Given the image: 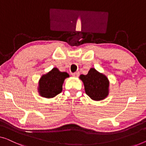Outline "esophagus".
<instances>
[{
	"mask_svg": "<svg viewBox=\"0 0 146 146\" xmlns=\"http://www.w3.org/2000/svg\"><path fill=\"white\" fill-rule=\"evenodd\" d=\"M79 72H75V73H74L73 74H72V76L74 77H75V78H76V77H78V76H79Z\"/></svg>",
	"mask_w": 146,
	"mask_h": 146,
	"instance_id": "1",
	"label": "esophagus"
}]
</instances>
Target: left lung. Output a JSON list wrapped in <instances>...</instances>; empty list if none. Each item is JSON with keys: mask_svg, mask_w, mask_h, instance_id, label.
<instances>
[{"mask_svg": "<svg viewBox=\"0 0 146 146\" xmlns=\"http://www.w3.org/2000/svg\"><path fill=\"white\" fill-rule=\"evenodd\" d=\"M86 94L94 101H101L108 96L109 81L106 76L94 68H90L88 74L80 75Z\"/></svg>", "mask_w": 146, "mask_h": 146, "instance_id": "obj_1", "label": "left lung"}]
</instances>
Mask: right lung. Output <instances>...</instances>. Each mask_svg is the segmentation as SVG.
<instances>
[{"label": "right lung", "instance_id": "right-lung-1", "mask_svg": "<svg viewBox=\"0 0 146 146\" xmlns=\"http://www.w3.org/2000/svg\"><path fill=\"white\" fill-rule=\"evenodd\" d=\"M68 77L69 74L67 72L53 68L40 78L38 88L39 95L45 98H52L57 96L62 91L64 80Z\"/></svg>", "mask_w": 146, "mask_h": 146}]
</instances>
